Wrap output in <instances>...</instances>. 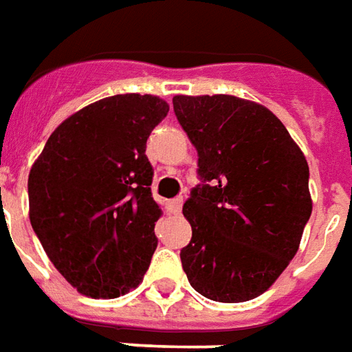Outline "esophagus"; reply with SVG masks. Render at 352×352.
Masks as SVG:
<instances>
[{
	"label": "esophagus",
	"instance_id": "1",
	"mask_svg": "<svg viewBox=\"0 0 352 352\" xmlns=\"http://www.w3.org/2000/svg\"><path fill=\"white\" fill-rule=\"evenodd\" d=\"M183 201H184L183 196H177V198L169 199V204H168L169 211H171V213H173V214L181 213V207H183Z\"/></svg>",
	"mask_w": 352,
	"mask_h": 352
}]
</instances>
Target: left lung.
I'll list each match as a JSON object with an SVG mask.
<instances>
[{
	"label": "left lung",
	"instance_id": "8db88e82",
	"mask_svg": "<svg viewBox=\"0 0 352 352\" xmlns=\"http://www.w3.org/2000/svg\"><path fill=\"white\" fill-rule=\"evenodd\" d=\"M173 111L198 151L201 179L183 206L192 226L181 251L184 273L209 300H252L298 252L313 209L307 160L256 101L175 96Z\"/></svg>",
	"mask_w": 352,
	"mask_h": 352
}]
</instances>
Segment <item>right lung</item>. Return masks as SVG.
Here are the masks:
<instances>
[{
  "label": "right lung",
  "mask_w": 352,
  "mask_h": 352,
  "mask_svg": "<svg viewBox=\"0 0 352 352\" xmlns=\"http://www.w3.org/2000/svg\"><path fill=\"white\" fill-rule=\"evenodd\" d=\"M168 111L151 94L94 101L52 131L30 169L32 228L80 294H128L148 270L162 209L145 148Z\"/></svg>",
  "instance_id": "obj_1"
}]
</instances>
